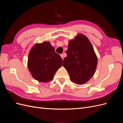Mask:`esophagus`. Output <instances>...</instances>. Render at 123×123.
<instances>
[{"label":"esophagus","instance_id":"34e87169","mask_svg":"<svg viewBox=\"0 0 123 123\" xmlns=\"http://www.w3.org/2000/svg\"><path fill=\"white\" fill-rule=\"evenodd\" d=\"M61 57L62 58V59H64V54H61Z\"/></svg>","mask_w":123,"mask_h":123}]
</instances>
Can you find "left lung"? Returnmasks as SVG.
<instances>
[{"mask_svg":"<svg viewBox=\"0 0 123 123\" xmlns=\"http://www.w3.org/2000/svg\"><path fill=\"white\" fill-rule=\"evenodd\" d=\"M67 56L63 65L69 74L70 80L78 85L87 83L93 76L98 58L90 41L86 36L79 34L69 41Z\"/></svg>","mask_w":123,"mask_h":123,"instance_id":"obj_1","label":"left lung"}]
</instances>
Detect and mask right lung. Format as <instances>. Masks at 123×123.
I'll list each match as a JSON object with an SVG mask.
<instances>
[{
    "instance_id": "obj_1",
    "label": "right lung",
    "mask_w": 123,
    "mask_h": 123,
    "mask_svg": "<svg viewBox=\"0 0 123 123\" xmlns=\"http://www.w3.org/2000/svg\"><path fill=\"white\" fill-rule=\"evenodd\" d=\"M62 65L61 56L55 53L54 48L49 42L36 43L30 51L28 69L33 77L40 82L51 80Z\"/></svg>"
}]
</instances>
